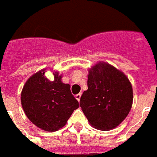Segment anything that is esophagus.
<instances>
[{"label":"esophagus","mask_w":157,"mask_h":157,"mask_svg":"<svg viewBox=\"0 0 157 157\" xmlns=\"http://www.w3.org/2000/svg\"><path fill=\"white\" fill-rule=\"evenodd\" d=\"M75 98H76V99H77L78 101L79 102L80 98H81V94H76V95H75Z\"/></svg>","instance_id":"obj_1"}]
</instances>
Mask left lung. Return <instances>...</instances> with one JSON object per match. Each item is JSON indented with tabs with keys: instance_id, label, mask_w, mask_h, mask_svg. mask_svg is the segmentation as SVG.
Segmentation results:
<instances>
[{
	"instance_id": "left-lung-1",
	"label": "left lung",
	"mask_w": 157,
	"mask_h": 157,
	"mask_svg": "<svg viewBox=\"0 0 157 157\" xmlns=\"http://www.w3.org/2000/svg\"><path fill=\"white\" fill-rule=\"evenodd\" d=\"M88 90L79 105L91 125L99 130L114 129L126 117L133 102L128 78L108 63H98L89 71Z\"/></svg>"
}]
</instances>
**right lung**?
Masks as SVG:
<instances>
[{
  "label": "right lung",
  "mask_w": 157,
  "mask_h": 157,
  "mask_svg": "<svg viewBox=\"0 0 157 157\" xmlns=\"http://www.w3.org/2000/svg\"><path fill=\"white\" fill-rule=\"evenodd\" d=\"M41 70L29 78L21 92V101L27 118L36 126L47 131H56L64 126L74 110L78 108L70 85L63 83L58 73L53 81Z\"/></svg>",
  "instance_id": "right-lung-1"
}]
</instances>
